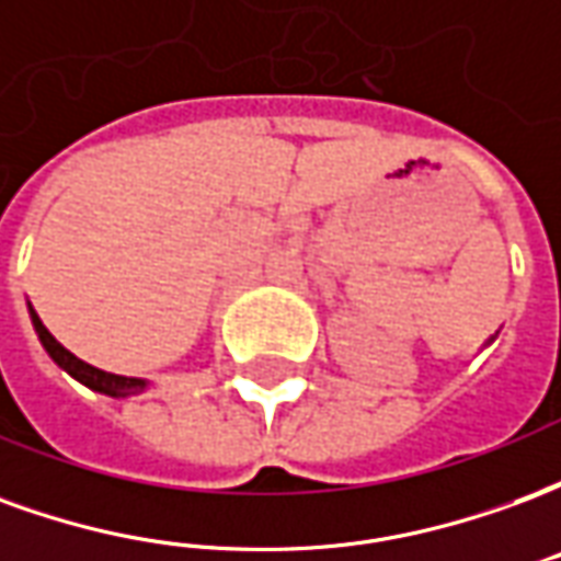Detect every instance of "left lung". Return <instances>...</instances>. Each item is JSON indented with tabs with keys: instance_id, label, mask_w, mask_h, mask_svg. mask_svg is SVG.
I'll use <instances>...</instances> for the list:
<instances>
[{
	"instance_id": "1",
	"label": "left lung",
	"mask_w": 561,
	"mask_h": 561,
	"mask_svg": "<svg viewBox=\"0 0 561 561\" xmlns=\"http://www.w3.org/2000/svg\"><path fill=\"white\" fill-rule=\"evenodd\" d=\"M486 345H490V342H486Z\"/></svg>"
}]
</instances>
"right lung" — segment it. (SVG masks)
Returning a JSON list of instances; mask_svg holds the SVG:
<instances>
[{
    "label": "right lung",
    "mask_w": 561,
    "mask_h": 561,
    "mask_svg": "<svg viewBox=\"0 0 561 561\" xmlns=\"http://www.w3.org/2000/svg\"><path fill=\"white\" fill-rule=\"evenodd\" d=\"M30 318H32V328L38 333V340H42L44 352L50 354V360H54L59 369H66L68 376L80 381V385H87L95 393H104V397H114V400H126V397H135V393H144L149 388L147 378H128V376H114V373H104L99 366H90L87 360H80L75 354L68 352L66 345H59L54 340V333L44 328L38 312L32 309L30 304Z\"/></svg>",
    "instance_id": "right-lung-1"
}]
</instances>
